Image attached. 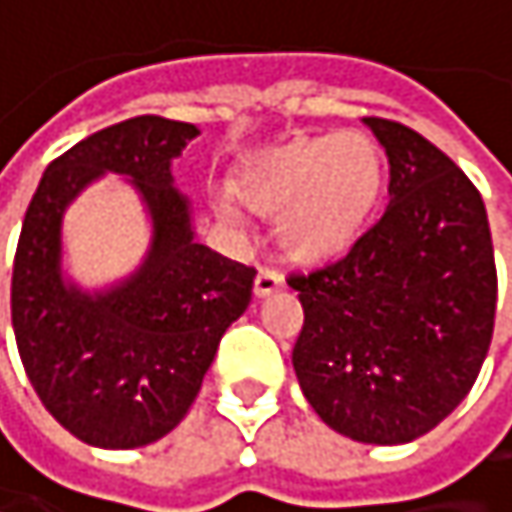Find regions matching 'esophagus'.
<instances>
[{
	"label": "esophagus",
	"instance_id": "1",
	"mask_svg": "<svg viewBox=\"0 0 512 512\" xmlns=\"http://www.w3.org/2000/svg\"><path fill=\"white\" fill-rule=\"evenodd\" d=\"M282 285H285L282 273H276V270L264 267V270L258 273V279H254V294H258V297H270V294H276Z\"/></svg>",
	"mask_w": 512,
	"mask_h": 512
}]
</instances>
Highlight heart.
I'll return each instance as SVG.
<instances>
[{"label":"heart","instance_id":"1","mask_svg":"<svg viewBox=\"0 0 512 512\" xmlns=\"http://www.w3.org/2000/svg\"><path fill=\"white\" fill-rule=\"evenodd\" d=\"M384 191V155L357 131L306 140L254 167L239 200L264 218H282V245L300 261L342 254L366 230Z\"/></svg>","mask_w":512,"mask_h":512}]
</instances>
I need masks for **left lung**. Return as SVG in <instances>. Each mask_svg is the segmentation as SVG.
Returning a JSON list of instances; mask_svg holds the SVG:
<instances>
[{
  "label": "left lung",
  "instance_id": "8db88e82",
  "mask_svg": "<svg viewBox=\"0 0 512 512\" xmlns=\"http://www.w3.org/2000/svg\"><path fill=\"white\" fill-rule=\"evenodd\" d=\"M390 158L384 215L342 254L291 273L303 330L294 372L315 414L363 444L432 432L486 360L498 273L474 182L414 128L363 119Z\"/></svg>",
  "mask_w": 512,
  "mask_h": 512
}]
</instances>
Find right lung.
Returning a JSON list of instances; mask_svg holds the SVG:
<instances>
[{
    "label": "right lung",
    "mask_w": 512,
    "mask_h": 512,
    "mask_svg": "<svg viewBox=\"0 0 512 512\" xmlns=\"http://www.w3.org/2000/svg\"><path fill=\"white\" fill-rule=\"evenodd\" d=\"M197 137L191 122L134 116L101 128L47 164L23 218L11 324L41 405L74 438L131 450L188 414L224 330L248 309L258 270L194 242L170 161ZM132 179L153 218L134 277L101 295L61 279L64 206L98 175Z\"/></svg>",
    "instance_id": "right-lung-1"
}]
</instances>
